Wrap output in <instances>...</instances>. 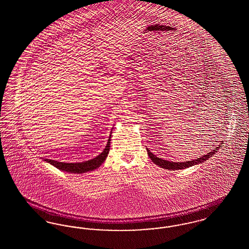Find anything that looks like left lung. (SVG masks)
<instances>
[{"mask_svg":"<svg viewBox=\"0 0 249 249\" xmlns=\"http://www.w3.org/2000/svg\"><path fill=\"white\" fill-rule=\"evenodd\" d=\"M222 143H223V142H220V144L218 146H216L215 149L212 150L210 153H208L207 155H202L201 158H197V160H188L186 162H174V161H169V160H162L160 158L156 157L153 153H151L149 149H146V150H147V154L149 156V158L151 159V160L154 162L156 165H159L160 167H161V168H164V169L170 170V171H172V170L175 171V170L186 169V168H189V167H191V166L196 165L198 163L203 162L204 160H206L210 157H212L213 154H215V152L220 148Z\"/></svg>","mask_w":249,"mask_h":249,"instance_id":"1","label":"left lung"}]
</instances>
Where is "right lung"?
<instances>
[{
	"label": "right lung",
	"mask_w": 249,
	"mask_h": 249,
	"mask_svg": "<svg viewBox=\"0 0 249 249\" xmlns=\"http://www.w3.org/2000/svg\"><path fill=\"white\" fill-rule=\"evenodd\" d=\"M110 141H111V134L109 136V139L107 141V146L103 150V152L93 159L84 161V162H76V163H67V162H59L58 160H49L46 159L45 161L50 163L51 165L58 168L61 171L68 172V173H72V174H83L87 173L89 171H93L97 169L98 167L102 165V163L106 160L107 155L109 153L110 150Z\"/></svg>",
	"instance_id": "right-lung-1"
}]
</instances>
